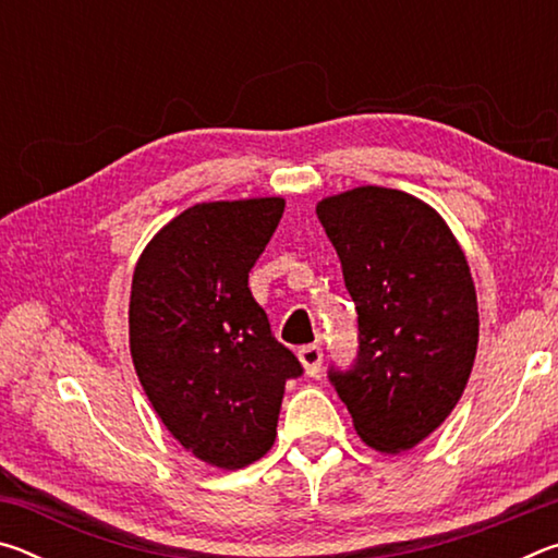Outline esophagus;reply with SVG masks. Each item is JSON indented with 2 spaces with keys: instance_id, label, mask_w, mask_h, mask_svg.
<instances>
[{
  "instance_id": "34e87169",
  "label": "esophagus",
  "mask_w": 558,
  "mask_h": 558,
  "mask_svg": "<svg viewBox=\"0 0 558 558\" xmlns=\"http://www.w3.org/2000/svg\"><path fill=\"white\" fill-rule=\"evenodd\" d=\"M298 359H300L302 369H305L307 376H317L319 366H323V349H319L317 344H307V347L300 349Z\"/></svg>"
}]
</instances>
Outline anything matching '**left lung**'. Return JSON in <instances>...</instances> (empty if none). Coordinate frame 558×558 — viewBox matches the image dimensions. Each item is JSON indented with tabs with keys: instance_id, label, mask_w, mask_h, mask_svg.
<instances>
[{
	"instance_id": "8db88e82",
	"label": "left lung",
	"mask_w": 558,
	"mask_h": 558,
	"mask_svg": "<svg viewBox=\"0 0 558 558\" xmlns=\"http://www.w3.org/2000/svg\"><path fill=\"white\" fill-rule=\"evenodd\" d=\"M315 211L359 315V362L329 379L366 446L405 452L452 413L475 364L465 253L430 204L399 189L354 186Z\"/></svg>"
}]
</instances>
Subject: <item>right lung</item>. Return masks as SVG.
<instances>
[{
	"label": "right lung",
	"instance_id": "obj_1",
	"mask_svg": "<svg viewBox=\"0 0 558 558\" xmlns=\"http://www.w3.org/2000/svg\"><path fill=\"white\" fill-rule=\"evenodd\" d=\"M282 196L189 206L135 263L130 354L159 421L206 465L241 470L276 442L286 381L302 366L248 290Z\"/></svg>",
	"mask_w": 558,
	"mask_h": 558
}]
</instances>
